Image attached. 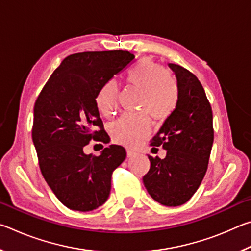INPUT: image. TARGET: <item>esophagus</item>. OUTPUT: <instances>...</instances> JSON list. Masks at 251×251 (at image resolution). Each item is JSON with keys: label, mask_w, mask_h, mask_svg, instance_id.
Returning a JSON list of instances; mask_svg holds the SVG:
<instances>
[{"label": "esophagus", "mask_w": 251, "mask_h": 251, "mask_svg": "<svg viewBox=\"0 0 251 251\" xmlns=\"http://www.w3.org/2000/svg\"><path fill=\"white\" fill-rule=\"evenodd\" d=\"M135 155H137V152L133 150H127V157H133Z\"/></svg>", "instance_id": "1"}]
</instances>
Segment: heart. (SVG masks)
<instances>
[{"mask_svg":"<svg viewBox=\"0 0 251 251\" xmlns=\"http://www.w3.org/2000/svg\"><path fill=\"white\" fill-rule=\"evenodd\" d=\"M125 82L141 90L138 114H124L110 126V134L116 143L136 146L150 133V113L155 120H165L176 108L179 90L175 78L151 58H142L127 71ZM118 85L107 80L95 96V103L105 116L113 115L117 107Z\"/></svg>","mask_w":251,"mask_h":251,"instance_id":"b5f03b06","label":"heart"}]
</instances>
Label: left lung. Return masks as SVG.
<instances>
[{
    "label": "left lung",
    "instance_id": "1",
    "mask_svg": "<svg viewBox=\"0 0 251 251\" xmlns=\"http://www.w3.org/2000/svg\"><path fill=\"white\" fill-rule=\"evenodd\" d=\"M177 77L176 108L151 141L166 157L148 156L151 168L143 177L148 194L164 206L176 207L193 197L205 177L214 143L212 110L201 83L192 72L169 64Z\"/></svg>",
    "mask_w": 251,
    "mask_h": 251
}]
</instances>
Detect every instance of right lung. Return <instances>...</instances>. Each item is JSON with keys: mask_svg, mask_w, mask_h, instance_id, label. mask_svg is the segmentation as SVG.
Masks as SVG:
<instances>
[{"mask_svg": "<svg viewBox=\"0 0 251 251\" xmlns=\"http://www.w3.org/2000/svg\"><path fill=\"white\" fill-rule=\"evenodd\" d=\"M134 57L126 50L72 54L37 96L32 139L41 173L58 201L72 210L91 211L103 205L112 174L126 158L121 145L104 148L100 156L86 155L84 147L92 139L109 142L96 93Z\"/></svg>", "mask_w": 251, "mask_h": 251, "instance_id": "1", "label": "right lung"}]
</instances>
